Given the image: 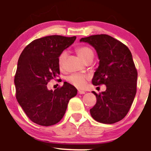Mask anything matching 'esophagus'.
Wrapping results in <instances>:
<instances>
[{"label":"esophagus","instance_id":"esophagus-1","mask_svg":"<svg viewBox=\"0 0 151 151\" xmlns=\"http://www.w3.org/2000/svg\"><path fill=\"white\" fill-rule=\"evenodd\" d=\"M78 93H79V94H84V93H85V91H82V90H78Z\"/></svg>","mask_w":151,"mask_h":151}]
</instances>
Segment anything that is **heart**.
Instances as JSON below:
<instances>
[{"instance_id": "heart-1", "label": "heart", "mask_w": 151, "mask_h": 151, "mask_svg": "<svg viewBox=\"0 0 151 151\" xmlns=\"http://www.w3.org/2000/svg\"><path fill=\"white\" fill-rule=\"evenodd\" d=\"M77 53L78 54L80 58L84 60V62L86 61L87 59L89 58H93V52L91 48L88 47L86 46H81L78 47L77 50ZM67 56V52L64 51L60 54V56L58 58V65L60 68H63L64 65H65V62L66 58ZM88 79L87 76L84 75V74H74L70 75V77L67 78V80L71 84L74 85V86L78 88H83L85 85L86 79Z\"/></svg>"}]
</instances>
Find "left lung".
Here are the masks:
<instances>
[{
    "label": "left lung",
    "instance_id": "obj_1",
    "mask_svg": "<svg viewBox=\"0 0 151 151\" xmlns=\"http://www.w3.org/2000/svg\"><path fill=\"white\" fill-rule=\"evenodd\" d=\"M96 50L99 64L92 79L93 85L105 84L106 89L97 94L90 114L94 120L111 124L124 119L136 93L138 72L129 48L108 35L81 38Z\"/></svg>",
    "mask_w": 151,
    "mask_h": 151
}]
</instances>
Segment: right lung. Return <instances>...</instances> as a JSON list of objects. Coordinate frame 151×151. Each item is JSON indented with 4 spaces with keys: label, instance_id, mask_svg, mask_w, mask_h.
I'll list each match as a JSON object with an SVG mask.
<instances>
[{
    "label": "right lung",
    "instance_id": "1",
    "mask_svg": "<svg viewBox=\"0 0 151 151\" xmlns=\"http://www.w3.org/2000/svg\"><path fill=\"white\" fill-rule=\"evenodd\" d=\"M76 38L50 35L35 40L18 59L14 79L17 101L27 117L38 125L58 124L65 115L70 99L77 95V89L67 81L55 91L47 86L60 74V55Z\"/></svg>",
    "mask_w": 151,
    "mask_h": 151
}]
</instances>
